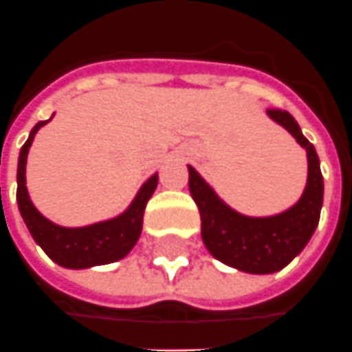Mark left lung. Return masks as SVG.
<instances>
[{"instance_id":"obj_1","label":"left lung","mask_w":352,"mask_h":352,"mask_svg":"<svg viewBox=\"0 0 352 352\" xmlns=\"http://www.w3.org/2000/svg\"><path fill=\"white\" fill-rule=\"evenodd\" d=\"M266 113L307 149L309 157L307 188L289 210L268 218L243 217L218 199L207 182L188 166L191 197L199 207L203 243L214 258L249 274L278 272L292 263L318 226L324 199V180L314 145L287 111L270 107Z\"/></svg>"}]
</instances>
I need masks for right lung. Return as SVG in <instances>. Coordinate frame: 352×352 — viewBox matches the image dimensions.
I'll use <instances>...</instances> for the list:
<instances>
[{"instance_id": "1", "label": "right lung", "mask_w": 352, "mask_h": 352, "mask_svg": "<svg viewBox=\"0 0 352 352\" xmlns=\"http://www.w3.org/2000/svg\"><path fill=\"white\" fill-rule=\"evenodd\" d=\"M47 120H42L34 126L28 140L21 147L19 155V170H16V201L19 210L23 214L26 228L30 230L34 241L42 247L51 261H55L65 268H89L99 264L115 263L132 251L138 237L142 234L144 224V212L147 201L157 188L159 176L153 174L149 180L145 182L144 188L135 195L134 203L115 220L99 222L94 226L86 228H60L57 224L43 218L26 191V155L32 145L36 132L45 124Z\"/></svg>"}]
</instances>
